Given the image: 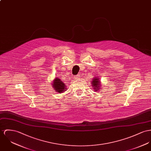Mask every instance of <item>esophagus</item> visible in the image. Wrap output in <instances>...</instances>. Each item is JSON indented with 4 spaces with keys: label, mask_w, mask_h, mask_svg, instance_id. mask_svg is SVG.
Masks as SVG:
<instances>
[{
    "label": "esophagus",
    "mask_w": 151,
    "mask_h": 151,
    "mask_svg": "<svg viewBox=\"0 0 151 151\" xmlns=\"http://www.w3.org/2000/svg\"><path fill=\"white\" fill-rule=\"evenodd\" d=\"M79 77H80V75H77L75 76V79H78V78H79Z\"/></svg>",
    "instance_id": "34e87169"
}]
</instances>
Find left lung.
Wrapping results in <instances>:
<instances>
[{
    "mask_svg": "<svg viewBox=\"0 0 151 151\" xmlns=\"http://www.w3.org/2000/svg\"><path fill=\"white\" fill-rule=\"evenodd\" d=\"M91 84L95 91H98L99 90L100 86H101V81H99V79H98V78H94L93 79Z\"/></svg>",
    "mask_w": 151,
    "mask_h": 151,
    "instance_id": "1",
    "label": "left lung"
}]
</instances>
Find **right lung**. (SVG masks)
<instances>
[{
  "instance_id": "1",
  "label": "right lung",
  "mask_w": 151,
  "mask_h": 151,
  "mask_svg": "<svg viewBox=\"0 0 151 151\" xmlns=\"http://www.w3.org/2000/svg\"><path fill=\"white\" fill-rule=\"evenodd\" d=\"M52 86L55 89V91H57L58 93H63L66 90V86L58 78H55V79L53 81Z\"/></svg>"
}]
</instances>
